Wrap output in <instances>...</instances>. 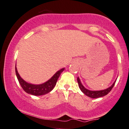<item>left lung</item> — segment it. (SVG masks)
I'll return each instance as SVG.
<instances>
[{"label": "left lung", "instance_id": "8db88e82", "mask_svg": "<svg viewBox=\"0 0 129 129\" xmlns=\"http://www.w3.org/2000/svg\"><path fill=\"white\" fill-rule=\"evenodd\" d=\"M116 80H115V81L114 82H113V84L111 85V86L109 87L108 88L105 89V90H100V91H91V90H88V89L85 88V87H84V85L82 84L81 82L79 77L77 78V81H78V86L80 87L81 91L83 92L84 94H85L87 96H88V97L90 98H92V99H96V98L103 97V96L106 95L107 94H109L110 91L111 90V89L113 88V87H114L115 82L116 81Z\"/></svg>", "mask_w": 129, "mask_h": 129}]
</instances>
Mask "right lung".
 I'll return each mask as SVG.
<instances>
[{
    "label": "right lung",
    "mask_w": 129,
    "mask_h": 129,
    "mask_svg": "<svg viewBox=\"0 0 129 129\" xmlns=\"http://www.w3.org/2000/svg\"><path fill=\"white\" fill-rule=\"evenodd\" d=\"M65 68H62L59 71H58L51 78L48 80L47 82L41 84H32L25 81L23 80L19 74L18 70H17L16 67L15 66V72H16V75L17 78L19 81L20 86L26 92L27 94H31L34 95H42L48 93L51 91L55 86L56 82L59 75H61L62 72H63Z\"/></svg>",
    "instance_id": "right-lung-1"
}]
</instances>
